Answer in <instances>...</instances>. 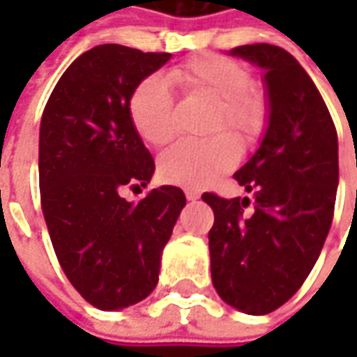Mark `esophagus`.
<instances>
[{"label": "esophagus", "mask_w": 357, "mask_h": 357, "mask_svg": "<svg viewBox=\"0 0 357 357\" xmlns=\"http://www.w3.org/2000/svg\"><path fill=\"white\" fill-rule=\"evenodd\" d=\"M185 195H186V199L188 200H199L200 199V192L197 190V188H185Z\"/></svg>", "instance_id": "1"}]
</instances>
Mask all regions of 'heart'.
<instances>
[{"label":"heart","mask_w":357,"mask_h":357,"mask_svg":"<svg viewBox=\"0 0 357 357\" xmlns=\"http://www.w3.org/2000/svg\"><path fill=\"white\" fill-rule=\"evenodd\" d=\"M171 79L188 93H202L218 101L213 130L228 129L240 139L254 137L264 121V101L250 89V73L242 63L222 55H204L174 67ZM130 119L146 143L160 146L176 132L174 101L165 79L149 77L132 91ZM240 149L228 135L204 141L185 139L160 155V174L174 185L202 188L213 185L238 162Z\"/></svg>","instance_id":"b5f03b06"}]
</instances>
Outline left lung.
<instances>
[{"mask_svg":"<svg viewBox=\"0 0 357 357\" xmlns=\"http://www.w3.org/2000/svg\"><path fill=\"white\" fill-rule=\"evenodd\" d=\"M228 55L264 71L268 117L258 149L234 172L252 200L202 195L214 213L211 274L228 306L264 316L298 292L322 252L336 204L337 135L314 81L286 49L254 43Z\"/></svg>","mask_w":357,"mask_h":357,"instance_id":"obj_1","label":"left lung"}]
</instances>
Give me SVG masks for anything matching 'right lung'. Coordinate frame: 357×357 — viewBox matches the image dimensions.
Returning a JSON list of instances; mask_svg holds the SVG:
<instances>
[{"label":"right lung","instance_id":"right-lung-1","mask_svg":"<svg viewBox=\"0 0 357 357\" xmlns=\"http://www.w3.org/2000/svg\"><path fill=\"white\" fill-rule=\"evenodd\" d=\"M117 43L85 51L57 81L39 127V190L63 272L95 308H129L155 290L162 248L185 208L178 186L141 190L155 160L130 119L132 91L171 59Z\"/></svg>","mask_w":357,"mask_h":357}]
</instances>
